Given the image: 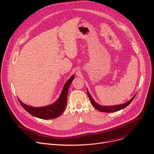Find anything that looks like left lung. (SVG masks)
Returning <instances> with one entry per match:
<instances>
[{
	"mask_svg": "<svg viewBox=\"0 0 154 154\" xmlns=\"http://www.w3.org/2000/svg\"><path fill=\"white\" fill-rule=\"evenodd\" d=\"M87 94L90 98V102H91V103L92 104V105H93V106L96 109H97V110H99L101 112H105V113H113V112H118V111L120 110V109L124 108L125 107L128 106L131 102H132V100L134 99V98L136 96L135 95L130 100H128L127 102L124 103L123 104L117 105H114V106H101V105H99L98 103H97L96 102H94V100L91 97V96L90 95V94L89 93V92L88 90H87Z\"/></svg>",
	"mask_w": 154,
	"mask_h": 154,
	"instance_id": "1",
	"label": "left lung"
}]
</instances>
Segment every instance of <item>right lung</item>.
<instances>
[{
    "mask_svg": "<svg viewBox=\"0 0 154 154\" xmlns=\"http://www.w3.org/2000/svg\"><path fill=\"white\" fill-rule=\"evenodd\" d=\"M74 79V75L71 77V78L65 83L61 95L59 99L53 104L44 106V107H32L25 105L19 99V102L26 110L36 118L43 119H50L58 118L64 110L67 105V96L68 93L69 87Z\"/></svg>",
    "mask_w": 154,
    "mask_h": 154,
    "instance_id": "1",
    "label": "right lung"
}]
</instances>
